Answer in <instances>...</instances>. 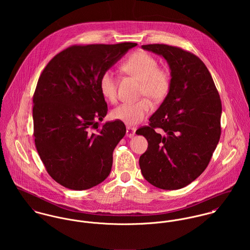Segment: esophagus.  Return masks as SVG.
Instances as JSON below:
<instances>
[{
  "mask_svg": "<svg viewBox=\"0 0 250 250\" xmlns=\"http://www.w3.org/2000/svg\"><path fill=\"white\" fill-rule=\"evenodd\" d=\"M136 135V129L133 127H127L126 129V136L128 138H133Z\"/></svg>",
  "mask_w": 250,
  "mask_h": 250,
  "instance_id": "34e87169",
  "label": "esophagus"
}]
</instances>
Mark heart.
Listing matches in <instances>:
<instances>
[{"mask_svg": "<svg viewBox=\"0 0 250 250\" xmlns=\"http://www.w3.org/2000/svg\"><path fill=\"white\" fill-rule=\"evenodd\" d=\"M121 69L141 80V95L147 97L137 102L121 104L111 111V115L127 125H136L152 111L150 99L155 103H161L167 98L171 89L172 76L167 68L158 67L157 60L144 51L130 56L122 63ZM100 91L108 102L114 104L117 101V78L113 72L107 70L102 74Z\"/></svg>", "mask_w": 250, "mask_h": 250, "instance_id": "b5f03b06", "label": "heart"}]
</instances>
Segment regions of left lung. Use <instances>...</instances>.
I'll return each instance as SVG.
<instances>
[{
	"instance_id": "obj_1",
	"label": "left lung",
	"mask_w": 250,
	"mask_h": 250,
	"mask_svg": "<svg viewBox=\"0 0 250 250\" xmlns=\"http://www.w3.org/2000/svg\"><path fill=\"white\" fill-rule=\"evenodd\" d=\"M169 64L171 89L137 130L148 142L140 158L143 177L162 189H179L208 167L218 143L221 101L211 73L194 54L167 44L143 45Z\"/></svg>"
}]
</instances>
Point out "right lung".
<instances>
[{
  "label": "right lung",
  "instance_id": "1",
  "mask_svg": "<svg viewBox=\"0 0 250 250\" xmlns=\"http://www.w3.org/2000/svg\"><path fill=\"white\" fill-rule=\"evenodd\" d=\"M137 45H72L39 76L33 99L35 143L48 174L60 185L83 190L108 176L126 127L120 120L98 125L107 112L100 78Z\"/></svg>",
  "mask_w": 250,
  "mask_h": 250
}]
</instances>
